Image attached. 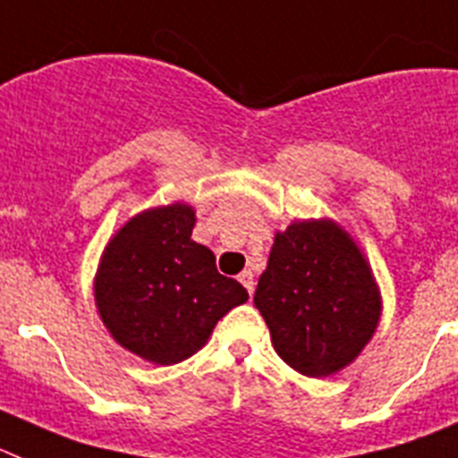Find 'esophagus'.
<instances>
[{
    "label": "esophagus",
    "instance_id": "obj_1",
    "mask_svg": "<svg viewBox=\"0 0 458 458\" xmlns=\"http://www.w3.org/2000/svg\"><path fill=\"white\" fill-rule=\"evenodd\" d=\"M240 282H242V286L247 288V293L249 295H253V286H256V282H253V275L249 270H244L240 275Z\"/></svg>",
    "mask_w": 458,
    "mask_h": 458
}]
</instances>
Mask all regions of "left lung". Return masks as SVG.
I'll list each match as a JSON object with an SVG mask.
<instances>
[{
    "label": "left lung",
    "instance_id": "1",
    "mask_svg": "<svg viewBox=\"0 0 458 458\" xmlns=\"http://www.w3.org/2000/svg\"><path fill=\"white\" fill-rule=\"evenodd\" d=\"M253 305L275 352L307 377H328L353 363L382 314L370 263L330 218L295 221L276 233Z\"/></svg>",
    "mask_w": 458,
    "mask_h": 458
}]
</instances>
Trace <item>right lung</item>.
<instances>
[{
    "mask_svg": "<svg viewBox=\"0 0 458 458\" xmlns=\"http://www.w3.org/2000/svg\"><path fill=\"white\" fill-rule=\"evenodd\" d=\"M195 209L183 202L130 218L106 244L95 275V305L111 337L157 366L205 347L218 318L249 301L223 276L207 247L191 240Z\"/></svg>",
    "mask_w": 458,
    "mask_h": 458,
    "instance_id": "obj_1",
    "label": "right lung"
}]
</instances>
